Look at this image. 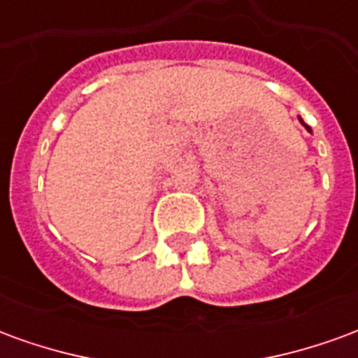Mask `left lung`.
Returning <instances> with one entry per match:
<instances>
[{"instance_id":"left-lung-1","label":"left lung","mask_w":358,"mask_h":358,"mask_svg":"<svg viewBox=\"0 0 358 358\" xmlns=\"http://www.w3.org/2000/svg\"><path fill=\"white\" fill-rule=\"evenodd\" d=\"M299 120H301V124H303V126H305V128H307V130H308V132H310V128H308V126H307V124H305V122H303V118H299Z\"/></svg>"}]
</instances>
